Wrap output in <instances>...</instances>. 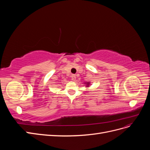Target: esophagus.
Returning a JSON list of instances; mask_svg holds the SVG:
<instances>
[{"label": "esophagus", "instance_id": "34e87169", "mask_svg": "<svg viewBox=\"0 0 150 150\" xmlns=\"http://www.w3.org/2000/svg\"><path fill=\"white\" fill-rule=\"evenodd\" d=\"M71 78H72V81H75L76 78V76L75 75H72L71 76Z\"/></svg>", "mask_w": 150, "mask_h": 150}]
</instances>
